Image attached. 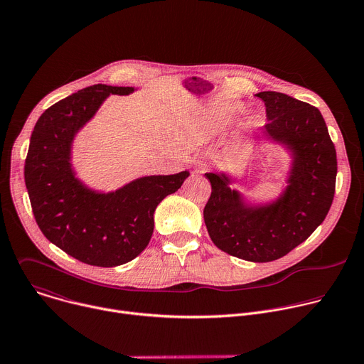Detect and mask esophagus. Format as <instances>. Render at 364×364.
I'll return each instance as SVG.
<instances>
[{
    "label": "esophagus",
    "mask_w": 364,
    "mask_h": 364,
    "mask_svg": "<svg viewBox=\"0 0 364 364\" xmlns=\"http://www.w3.org/2000/svg\"><path fill=\"white\" fill-rule=\"evenodd\" d=\"M204 170H205V164L203 163V161H200L197 166H196V173H204Z\"/></svg>",
    "instance_id": "1"
}]
</instances>
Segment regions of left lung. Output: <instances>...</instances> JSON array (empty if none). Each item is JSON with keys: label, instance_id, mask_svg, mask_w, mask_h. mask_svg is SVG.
<instances>
[{"label": "left lung", "instance_id": "1", "mask_svg": "<svg viewBox=\"0 0 364 364\" xmlns=\"http://www.w3.org/2000/svg\"><path fill=\"white\" fill-rule=\"evenodd\" d=\"M267 138L289 155L278 196L252 198L230 188L228 171L205 173L212 194L204 223L223 252L250 262H271L301 245L326 219L336 190L337 155L321 112L279 92H261Z\"/></svg>", "mask_w": 364, "mask_h": 364}]
</instances>
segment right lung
I'll use <instances>...</instances> for the list:
<instances>
[{
  "label": "right lung",
  "instance_id": "add662e5",
  "mask_svg": "<svg viewBox=\"0 0 364 364\" xmlns=\"http://www.w3.org/2000/svg\"><path fill=\"white\" fill-rule=\"evenodd\" d=\"M135 87L93 85L50 107L37 121L24 166L31 209L43 235L77 261L111 268L148 245L154 212L190 176L138 177L114 191L89 187L75 170L73 144L111 95Z\"/></svg>",
  "mask_w": 364,
  "mask_h": 364
}]
</instances>
